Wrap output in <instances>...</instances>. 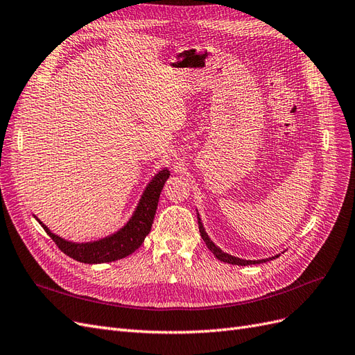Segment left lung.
Returning a JSON list of instances; mask_svg holds the SVG:
<instances>
[{
  "mask_svg": "<svg viewBox=\"0 0 355 355\" xmlns=\"http://www.w3.org/2000/svg\"><path fill=\"white\" fill-rule=\"evenodd\" d=\"M198 223H199V234L202 236V239H204V242L207 244V247L209 248V251L212 252V254L216 256V259H218L220 261H225V263H230V265H238V266H248V265H257V263H263V261H269L272 259H277L279 254L273 256V257H269V259H261V260H244V259H239V257H235V256H230L227 254V252H225L223 250H220L214 242H212L209 239V236L207 235V232L204 229V225H202L200 221V217L198 214Z\"/></svg>",
  "mask_w": 355,
  "mask_h": 355,
  "instance_id": "8db88e82",
  "label": "left lung"
}]
</instances>
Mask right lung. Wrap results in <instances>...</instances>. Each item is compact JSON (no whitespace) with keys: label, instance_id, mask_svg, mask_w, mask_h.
<instances>
[{"label":"right lung","instance_id":"1","mask_svg":"<svg viewBox=\"0 0 355 355\" xmlns=\"http://www.w3.org/2000/svg\"><path fill=\"white\" fill-rule=\"evenodd\" d=\"M169 174L171 172L166 168L159 171L157 174L150 180V183L147 184L143 196H141L132 217L128 220L126 225L117 232H114V234H111L110 236L101 238L98 241H67L55 235L43 221H40L35 216L34 217L37 218L40 225L43 226L46 234L55 241V244L60 248V251H64L71 259L82 263H89V265L123 259L128 257L129 254H132L138 247H141L146 236L148 235L157 209L160 191L164 189L165 181L169 178Z\"/></svg>","mask_w":355,"mask_h":355}]
</instances>
